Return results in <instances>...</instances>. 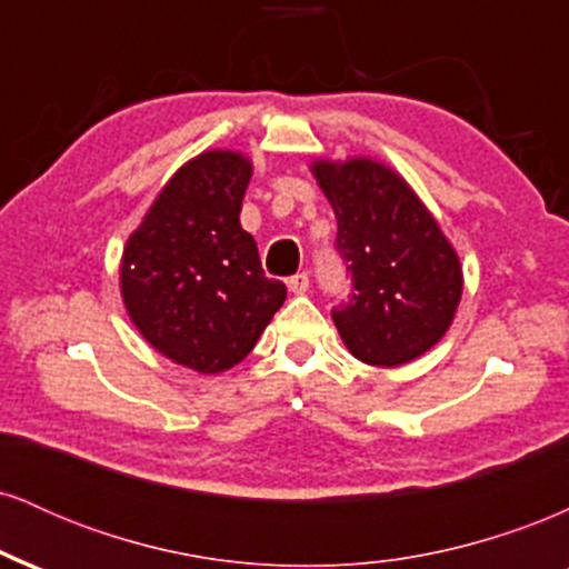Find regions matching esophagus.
Returning <instances> with one entry per match:
<instances>
[{
    "mask_svg": "<svg viewBox=\"0 0 569 569\" xmlns=\"http://www.w3.org/2000/svg\"><path fill=\"white\" fill-rule=\"evenodd\" d=\"M289 289L293 293H305L307 289H310V276L307 272H297V276L289 278Z\"/></svg>",
    "mask_w": 569,
    "mask_h": 569,
    "instance_id": "1",
    "label": "esophagus"
}]
</instances>
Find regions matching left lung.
<instances>
[{"label":"left lung","instance_id":"8db88e82","mask_svg":"<svg viewBox=\"0 0 569 569\" xmlns=\"http://www.w3.org/2000/svg\"><path fill=\"white\" fill-rule=\"evenodd\" d=\"M337 217V257L350 297L331 310L358 361L398 367L433 348L452 323L462 270L428 208L375 160L316 162Z\"/></svg>","mask_w":569,"mask_h":569}]
</instances>
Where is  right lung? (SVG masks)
<instances>
[{"instance_id": "right-lung-1", "label": "right lung", "mask_w": 569, "mask_h": 569, "mask_svg": "<svg viewBox=\"0 0 569 569\" xmlns=\"http://www.w3.org/2000/svg\"><path fill=\"white\" fill-rule=\"evenodd\" d=\"M251 162L202 152L168 181L122 253V299L152 348L200 375L240 363L286 299L240 227Z\"/></svg>"}]
</instances>
